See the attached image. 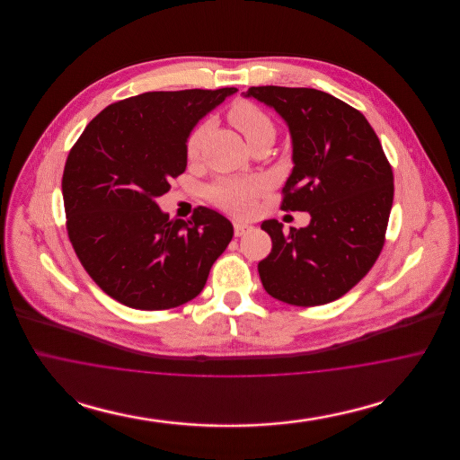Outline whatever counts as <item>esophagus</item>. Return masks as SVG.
Listing matches in <instances>:
<instances>
[{"mask_svg":"<svg viewBox=\"0 0 460 460\" xmlns=\"http://www.w3.org/2000/svg\"><path fill=\"white\" fill-rule=\"evenodd\" d=\"M253 227L250 224H244V222H234V236H243L246 234L248 231H252Z\"/></svg>","mask_w":460,"mask_h":460,"instance_id":"34e87169","label":"esophagus"}]
</instances>
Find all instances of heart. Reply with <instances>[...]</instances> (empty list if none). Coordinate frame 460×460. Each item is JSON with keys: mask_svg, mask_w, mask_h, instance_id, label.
Returning <instances> with one entry per match:
<instances>
[{"mask_svg": "<svg viewBox=\"0 0 460 460\" xmlns=\"http://www.w3.org/2000/svg\"><path fill=\"white\" fill-rule=\"evenodd\" d=\"M229 120L243 132L248 145L261 139H274L276 129L272 120L252 102H236L229 110ZM203 134V126L190 134L186 143L190 160H195L199 154ZM262 191L263 181L259 177H222L207 190V195L220 208L234 216H248Z\"/></svg>", "mask_w": 460, "mask_h": 460, "instance_id": "1", "label": "heart"}]
</instances>
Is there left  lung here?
I'll return each mask as SVG.
<instances>
[{
	"label": "left lung",
	"instance_id": "obj_1",
	"mask_svg": "<svg viewBox=\"0 0 460 460\" xmlns=\"http://www.w3.org/2000/svg\"><path fill=\"white\" fill-rule=\"evenodd\" d=\"M276 110L291 134L293 171L283 210L310 214L283 233L262 222L272 250L259 263L265 291L289 305H324L350 291L379 257L394 205V172L367 119L312 88L259 86L243 93Z\"/></svg>",
	"mask_w": 460,
	"mask_h": 460
}]
</instances>
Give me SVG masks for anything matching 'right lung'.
Listing matches in <instances>:
<instances>
[{
	"instance_id": "1",
	"label": "right lung",
	"mask_w": 460,
	"mask_h": 460,
	"mask_svg": "<svg viewBox=\"0 0 460 460\" xmlns=\"http://www.w3.org/2000/svg\"><path fill=\"white\" fill-rule=\"evenodd\" d=\"M236 88L154 91L100 111L66 158V231L93 281L137 310H165L199 295L233 240V224L198 207L169 219L156 198L186 171L190 132Z\"/></svg>"
}]
</instances>
